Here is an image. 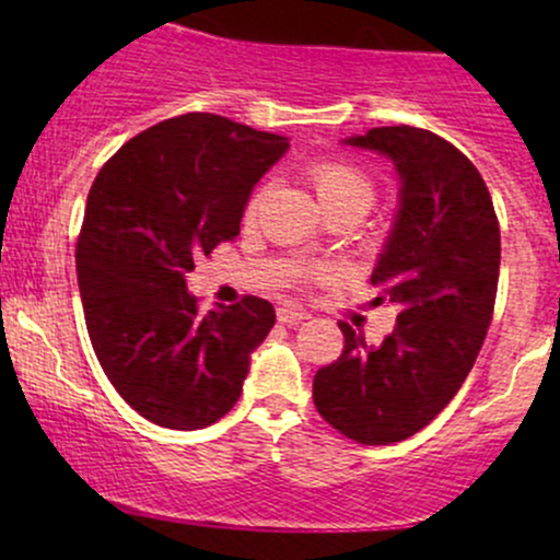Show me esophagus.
I'll list each match as a JSON object with an SVG mask.
<instances>
[{
	"label": "esophagus",
	"mask_w": 560,
	"mask_h": 560,
	"mask_svg": "<svg viewBox=\"0 0 560 560\" xmlns=\"http://www.w3.org/2000/svg\"><path fill=\"white\" fill-rule=\"evenodd\" d=\"M276 316H279L281 324H300V320L307 318L305 311H300V307H292V305H281L279 311H276Z\"/></svg>",
	"instance_id": "esophagus-1"
}]
</instances>
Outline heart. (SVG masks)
<instances>
[{"mask_svg": "<svg viewBox=\"0 0 560 560\" xmlns=\"http://www.w3.org/2000/svg\"><path fill=\"white\" fill-rule=\"evenodd\" d=\"M305 176L313 184V189H316L326 213L355 210L358 215H363L376 199V186L371 182V176H365L358 165L345 163V160H318V163L307 165ZM262 195H266V189L258 186L249 195L247 205H244V221L247 223L255 221V215H258ZM302 276L311 279V276H316V268H302Z\"/></svg>", "mask_w": 560, "mask_h": 560, "instance_id": "1", "label": "heart"}]
</instances>
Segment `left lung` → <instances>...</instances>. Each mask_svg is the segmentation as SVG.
<instances>
[{
    "label": "left lung",
    "instance_id": "8db88e82",
    "mask_svg": "<svg viewBox=\"0 0 560 560\" xmlns=\"http://www.w3.org/2000/svg\"><path fill=\"white\" fill-rule=\"evenodd\" d=\"M347 144L376 150L400 176V210L371 273L374 305H397L378 347L339 324L342 355L318 369L313 402L361 445L421 432L453 400L490 329L500 226L485 178L458 147L427 128L382 126Z\"/></svg>",
    "mask_w": 560,
    "mask_h": 560
}]
</instances>
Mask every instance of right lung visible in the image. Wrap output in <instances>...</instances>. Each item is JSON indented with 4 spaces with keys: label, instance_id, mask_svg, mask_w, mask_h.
Instances as JSON below:
<instances>
[{
    "label": "right lung",
    "instance_id": "right-lung-1",
    "mask_svg": "<svg viewBox=\"0 0 560 560\" xmlns=\"http://www.w3.org/2000/svg\"><path fill=\"white\" fill-rule=\"evenodd\" d=\"M279 133L186 113L128 139L96 173L75 244L89 339L118 395L165 429H205L242 395L268 300L199 313L186 273L240 236L249 191L287 152Z\"/></svg>",
    "mask_w": 560,
    "mask_h": 560
}]
</instances>
